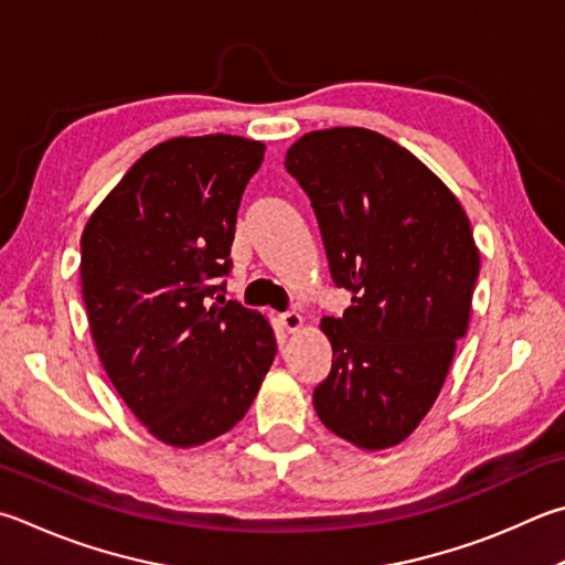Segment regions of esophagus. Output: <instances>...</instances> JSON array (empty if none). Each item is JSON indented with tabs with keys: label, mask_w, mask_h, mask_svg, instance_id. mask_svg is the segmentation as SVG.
<instances>
[{
	"label": "esophagus",
	"mask_w": 565,
	"mask_h": 565,
	"mask_svg": "<svg viewBox=\"0 0 565 565\" xmlns=\"http://www.w3.org/2000/svg\"><path fill=\"white\" fill-rule=\"evenodd\" d=\"M279 323H281L284 331L296 333V331H301V326H303V316H301L299 311H286V313H281V316H279Z\"/></svg>",
	"instance_id": "1"
}]
</instances>
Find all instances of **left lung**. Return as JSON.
Listing matches in <instances>:
<instances>
[{
  "label": "left lung",
  "instance_id": "8db88e82",
  "mask_svg": "<svg viewBox=\"0 0 565 565\" xmlns=\"http://www.w3.org/2000/svg\"><path fill=\"white\" fill-rule=\"evenodd\" d=\"M286 170L309 194L335 286L353 294L321 331L333 365L313 407L361 449L395 447L435 405L467 333L479 249L452 190L367 128L306 132Z\"/></svg>",
  "mask_w": 565,
  "mask_h": 565
}]
</instances>
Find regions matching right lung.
Masks as SVG:
<instances>
[{
  "mask_svg": "<svg viewBox=\"0 0 565 565\" xmlns=\"http://www.w3.org/2000/svg\"><path fill=\"white\" fill-rule=\"evenodd\" d=\"M266 146L239 136L150 148L81 234L100 363L152 437L200 447L247 415L276 355L271 323L224 291L242 192Z\"/></svg>",
  "mask_w": 565,
  "mask_h": 565,
  "instance_id": "1",
  "label": "right lung"
}]
</instances>
